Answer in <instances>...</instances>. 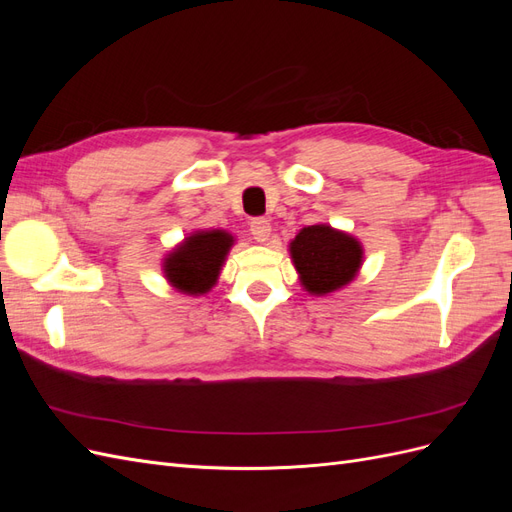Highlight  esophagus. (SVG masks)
I'll return each instance as SVG.
<instances>
[{
	"label": "esophagus",
	"mask_w": 512,
	"mask_h": 512,
	"mask_svg": "<svg viewBox=\"0 0 512 512\" xmlns=\"http://www.w3.org/2000/svg\"><path fill=\"white\" fill-rule=\"evenodd\" d=\"M250 230H252V235L258 243H265L271 235V224H269L267 218H254L250 222Z\"/></svg>",
	"instance_id": "esophagus-1"
}]
</instances>
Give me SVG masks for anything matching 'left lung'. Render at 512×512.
<instances>
[{"mask_svg":"<svg viewBox=\"0 0 512 512\" xmlns=\"http://www.w3.org/2000/svg\"><path fill=\"white\" fill-rule=\"evenodd\" d=\"M290 254L301 284L312 294H327L346 286L363 258L359 241L324 224L303 228L290 243Z\"/></svg>","mask_w":512,"mask_h":512,"instance_id":"obj_1","label":"left lung"}]
</instances>
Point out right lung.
Listing matches in <instances>:
<instances>
[{
  "instance_id": "1",
  "label": "right lung",
  "mask_w": 512,
  "mask_h": 512,
  "mask_svg": "<svg viewBox=\"0 0 512 512\" xmlns=\"http://www.w3.org/2000/svg\"><path fill=\"white\" fill-rule=\"evenodd\" d=\"M232 237L224 230H203L185 239L164 262L168 282L188 294H203L215 282L230 250Z\"/></svg>"
}]
</instances>
